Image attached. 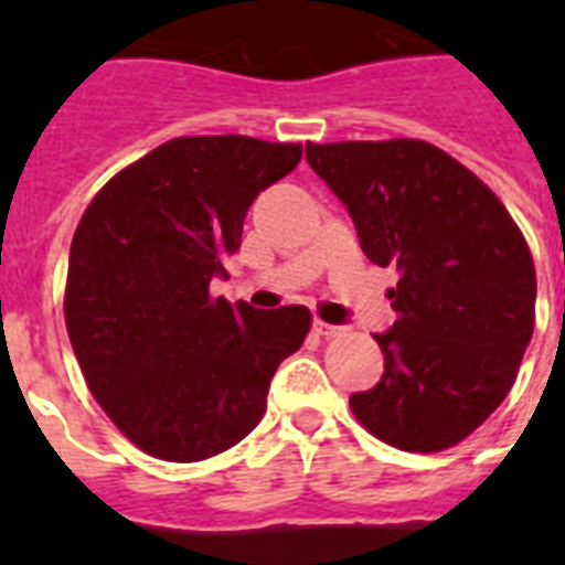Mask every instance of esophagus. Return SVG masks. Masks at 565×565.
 Segmentation results:
<instances>
[{"instance_id":"esophagus-1","label":"esophagus","mask_w":565,"mask_h":565,"mask_svg":"<svg viewBox=\"0 0 565 565\" xmlns=\"http://www.w3.org/2000/svg\"><path fill=\"white\" fill-rule=\"evenodd\" d=\"M313 331H317L319 337L331 339V337H339V333H342V328H339V326H328V322L317 319V322H313Z\"/></svg>"}]
</instances>
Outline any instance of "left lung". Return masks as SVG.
Instances as JSON below:
<instances>
[{
	"label": "left lung",
	"instance_id": "8db88e82",
	"mask_svg": "<svg viewBox=\"0 0 565 565\" xmlns=\"http://www.w3.org/2000/svg\"><path fill=\"white\" fill-rule=\"evenodd\" d=\"M371 263L398 274L384 373L351 411L384 444L447 450L515 384L535 328V263L492 189L413 138L306 143Z\"/></svg>",
	"mask_w": 565,
	"mask_h": 565
}]
</instances>
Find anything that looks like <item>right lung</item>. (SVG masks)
Listing matches in <instances>:
<instances>
[{"mask_svg": "<svg viewBox=\"0 0 565 565\" xmlns=\"http://www.w3.org/2000/svg\"><path fill=\"white\" fill-rule=\"evenodd\" d=\"M299 143L192 135L118 172L70 246L64 322L89 391L135 447L163 461L228 450L266 413L279 362L311 328L302 306L209 297L257 194Z\"/></svg>", "mask_w": 565, "mask_h": 565, "instance_id": "obj_1", "label": "right lung"}]
</instances>
